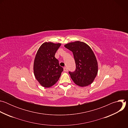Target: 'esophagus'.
I'll list each match as a JSON object with an SVG mask.
<instances>
[{"label": "esophagus", "mask_w": 128, "mask_h": 128, "mask_svg": "<svg viewBox=\"0 0 128 128\" xmlns=\"http://www.w3.org/2000/svg\"><path fill=\"white\" fill-rule=\"evenodd\" d=\"M64 71H65V72L68 71V68L67 67H64Z\"/></svg>", "instance_id": "obj_1"}]
</instances>
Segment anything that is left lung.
I'll use <instances>...</instances> for the list:
<instances>
[{
    "instance_id": "8db88e82",
    "label": "left lung",
    "mask_w": 128,
    "mask_h": 128,
    "mask_svg": "<svg viewBox=\"0 0 128 128\" xmlns=\"http://www.w3.org/2000/svg\"><path fill=\"white\" fill-rule=\"evenodd\" d=\"M64 46L73 52L76 64L74 71H69L72 80L80 86L90 84L98 73V63L92 50L80 41L68 43Z\"/></svg>"
}]
</instances>
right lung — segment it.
Returning <instances> with one entry per match:
<instances>
[{"label": "right lung", "mask_w": 128, "mask_h": 128, "mask_svg": "<svg viewBox=\"0 0 128 128\" xmlns=\"http://www.w3.org/2000/svg\"><path fill=\"white\" fill-rule=\"evenodd\" d=\"M61 44L44 42L38 50L33 65L36 79L44 88H50L59 80L63 68L54 57Z\"/></svg>", "instance_id": "add662e5"}]
</instances>
